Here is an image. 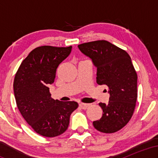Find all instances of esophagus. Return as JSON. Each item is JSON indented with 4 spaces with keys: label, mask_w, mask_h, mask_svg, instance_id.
I'll return each mask as SVG.
<instances>
[{
    "label": "esophagus",
    "mask_w": 158,
    "mask_h": 158,
    "mask_svg": "<svg viewBox=\"0 0 158 158\" xmlns=\"http://www.w3.org/2000/svg\"><path fill=\"white\" fill-rule=\"evenodd\" d=\"M90 105L87 104V103H80V104H79V106H80V108H82V109H86Z\"/></svg>",
    "instance_id": "1"
}]
</instances>
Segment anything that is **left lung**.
I'll return each instance as SVG.
<instances>
[{
    "instance_id": "8db88e82",
    "label": "left lung",
    "mask_w": 158,
    "mask_h": 158,
    "mask_svg": "<svg viewBox=\"0 0 158 158\" xmlns=\"http://www.w3.org/2000/svg\"><path fill=\"white\" fill-rule=\"evenodd\" d=\"M78 48L97 67V84L106 85L109 90L108 104L99 103L102 117L94 121V128L106 134L118 131L131 119L137 99V75L131 57L105 40L83 43Z\"/></svg>"
}]
</instances>
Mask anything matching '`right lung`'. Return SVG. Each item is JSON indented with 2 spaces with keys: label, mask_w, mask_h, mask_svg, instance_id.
Returning a JSON list of instances; mask_svg holds the SVG:
<instances>
[{
  "label": "right lung",
  "mask_w": 158,
  "mask_h": 158,
  "mask_svg": "<svg viewBox=\"0 0 158 158\" xmlns=\"http://www.w3.org/2000/svg\"><path fill=\"white\" fill-rule=\"evenodd\" d=\"M72 46H41L23 59L14 79V94L20 113L39 135L54 137L68 129L70 116L78 108L74 101L51 98L49 85L54 82L59 65L70 55Z\"/></svg>",
  "instance_id": "1"
}]
</instances>
